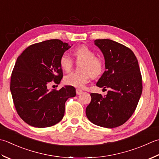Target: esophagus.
<instances>
[{
    "instance_id": "34e87169",
    "label": "esophagus",
    "mask_w": 159,
    "mask_h": 159,
    "mask_svg": "<svg viewBox=\"0 0 159 159\" xmlns=\"http://www.w3.org/2000/svg\"><path fill=\"white\" fill-rule=\"evenodd\" d=\"M76 93H77V95H81V94L82 93V90H81L80 89H77L76 90Z\"/></svg>"
}]
</instances>
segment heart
Instances as JSON below:
<instances>
[{"mask_svg": "<svg viewBox=\"0 0 159 159\" xmlns=\"http://www.w3.org/2000/svg\"><path fill=\"white\" fill-rule=\"evenodd\" d=\"M77 62L81 64L82 73H71L64 78V82L68 86L77 89H83L89 82L90 75L97 77L102 73L104 69V62L101 57H95V53L86 46L76 48L73 52ZM60 65L64 71L69 72L73 67V60L69 56L64 53L60 57Z\"/></svg>", "mask_w": 159, "mask_h": 159, "instance_id": "b5f03b06", "label": "heart"}]
</instances>
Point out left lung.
Wrapping results in <instances>:
<instances>
[{
    "label": "left lung",
    "instance_id": "obj_1",
    "mask_svg": "<svg viewBox=\"0 0 159 159\" xmlns=\"http://www.w3.org/2000/svg\"><path fill=\"white\" fill-rule=\"evenodd\" d=\"M94 42L103 55L106 69L96 85L110 90L103 97L90 94L86 115L97 125L116 128L127 121L137 108L143 89L140 69L134 53L124 45L109 39Z\"/></svg>",
    "mask_w": 159,
    "mask_h": 159
}]
</instances>
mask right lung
Returning a JSON list of instances; mask_svg holds the SVG:
<instances>
[{"mask_svg": "<svg viewBox=\"0 0 159 159\" xmlns=\"http://www.w3.org/2000/svg\"><path fill=\"white\" fill-rule=\"evenodd\" d=\"M70 47L60 40H46L31 45L17 58L10 90L16 111L27 124L41 128L57 124L64 116L66 101L76 95L73 86L59 90L47 87L52 81L60 84V57Z\"/></svg>", "mask_w": 159, "mask_h": 159, "instance_id": "add662e5", "label": "right lung"}]
</instances>
